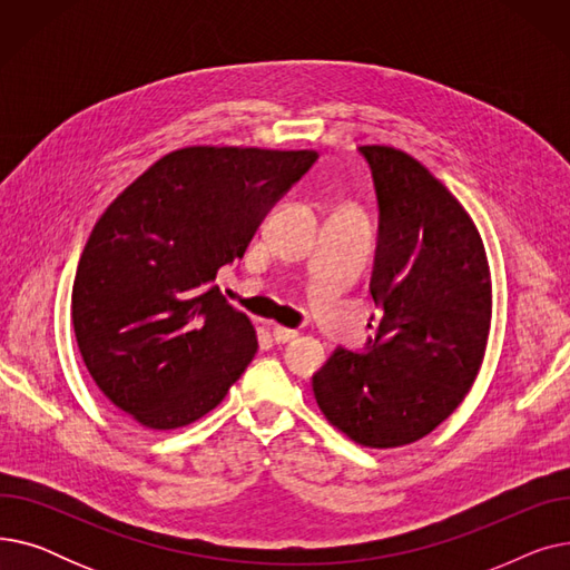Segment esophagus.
<instances>
[{"label":"esophagus","mask_w":570,"mask_h":570,"mask_svg":"<svg viewBox=\"0 0 570 570\" xmlns=\"http://www.w3.org/2000/svg\"><path fill=\"white\" fill-rule=\"evenodd\" d=\"M273 337H275V342L286 344L297 337V331H291V327H284V325H273Z\"/></svg>","instance_id":"obj_1"}]
</instances>
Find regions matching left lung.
Listing matches in <instances>:
<instances>
[{"label":"left lung","instance_id":"1","mask_svg":"<svg viewBox=\"0 0 570 570\" xmlns=\"http://www.w3.org/2000/svg\"><path fill=\"white\" fill-rule=\"evenodd\" d=\"M381 226L372 295L383 307L367 353L337 348L314 374L325 421L365 448H400L436 430L483 365L492 275L464 205L411 155L363 145Z\"/></svg>","mask_w":570,"mask_h":570}]
</instances>
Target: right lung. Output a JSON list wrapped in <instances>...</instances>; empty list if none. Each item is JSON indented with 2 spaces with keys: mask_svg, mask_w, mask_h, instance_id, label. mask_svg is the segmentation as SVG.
Wrapping results in <instances>:
<instances>
[{
  "mask_svg": "<svg viewBox=\"0 0 570 570\" xmlns=\"http://www.w3.org/2000/svg\"><path fill=\"white\" fill-rule=\"evenodd\" d=\"M316 159L314 149L179 147L106 207L76 269L73 333L99 391L138 425H191L243 376L256 327L213 282Z\"/></svg>",
  "mask_w": 570,
  "mask_h": 570,
  "instance_id": "1",
  "label": "right lung"
}]
</instances>
